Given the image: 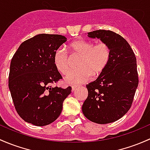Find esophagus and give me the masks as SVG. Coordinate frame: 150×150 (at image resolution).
<instances>
[{
    "instance_id": "1",
    "label": "esophagus",
    "mask_w": 150,
    "mask_h": 150,
    "mask_svg": "<svg viewBox=\"0 0 150 150\" xmlns=\"http://www.w3.org/2000/svg\"><path fill=\"white\" fill-rule=\"evenodd\" d=\"M78 86H72V91H75V90H76L77 88H78Z\"/></svg>"
}]
</instances>
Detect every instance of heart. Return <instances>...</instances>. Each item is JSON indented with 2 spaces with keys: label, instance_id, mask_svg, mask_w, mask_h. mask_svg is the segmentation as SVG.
Wrapping results in <instances>:
<instances>
[{
  "label": "heart",
  "instance_id": "heart-1",
  "mask_svg": "<svg viewBox=\"0 0 150 150\" xmlns=\"http://www.w3.org/2000/svg\"><path fill=\"white\" fill-rule=\"evenodd\" d=\"M74 54L80 55L78 70L71 71L64 78L70 84L86 83L94 75H98L105 70L111 58V49L104 42L96 44L91 41H75L70 44ZM53 62L57 70L61 73L67 74L70 70V60L64 47H60L54 52Z\"/></svg>",
  "mask_w": 150,
  "mask_h": 150
}]
</instances>
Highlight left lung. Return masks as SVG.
<instances>
[{"instance_id":"1","label":"left lung","mask_w":150,"mask_h":150,"mask_svg":"<svg viewBox=\"0 0 150 150\" xmlns=\"http://www.w3.org/2000/svg\"><path fill=\"white\" fill-rule=\"evenodd\" d=\"M88 37L100 39L111 49L108 65L86 86L88 95L82 111L88 120L105 124L124 116L133 102L139 80L137 59L126 39L109 30H96Z\"/></svg>"}]
</instances>
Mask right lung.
Here are the masks:
<instances>
[{
  "label": "right lung",
  "instance_id": "add662e5",
  "mask_svg": "<svg viewBox=\"0 0 150 150\" xmlns=\"http://www.w3.org/2000/svg\"><path fill=\"white\" fill-rule=\"evenodd\" d=\"M66 41L58 34H37L21 43L11 59L8 88L13 102L20 117L33 125L43 127L56 120L71 93V87L50 86L62 79L53 57Z\"/></svg>",
  "mask_w": 150,
  "mask_h": 150
}]
</instances>
